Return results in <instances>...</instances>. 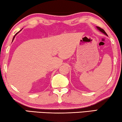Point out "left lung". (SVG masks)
Instances as JSON below:
<instances>
[{
  "mask_svg": "<svg viewBox=\"0 0 122 122\" xmlns=\"http://www.w3.org/2000/svg\"><path fill=\"white\" fill-rule=\"evenodd\" d=\"M96 27H97V29H98V30L99 31H101V32H102L103 34H104V35H107V36H108L107 35V33H106V32H105V31H104L103 29H101V27H98V26H96Z\"/></svg>",
  "mask_w": 122,
  "mask_h": 122,
  "instance_id": "left-lung-1",
  "label": "left lung"
}]
</instances>
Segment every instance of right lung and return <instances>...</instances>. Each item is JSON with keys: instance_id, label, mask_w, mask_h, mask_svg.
<instances>
[{"instance_id": "add662e5", "label": "right lung", "mask_w": 122, "mask_h": 122, "mask_svg": "<svg viewBox=\"0 0 122 122\" xmlns=\"http://www.w3.org/2000/svg\"><path fill=\"white\" fill-rule=\"evenodd\" d=\"M21 30H22V29H21ZM21 30H20V31H19V32H17V33H16V34H15V36H14V37H13V40H12V42H13V40H14V38H15V36H16V35H17V34H18L19 33V32L20 31H21Z\"/></svg>"}]
</instances>
